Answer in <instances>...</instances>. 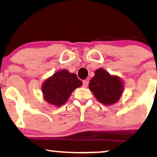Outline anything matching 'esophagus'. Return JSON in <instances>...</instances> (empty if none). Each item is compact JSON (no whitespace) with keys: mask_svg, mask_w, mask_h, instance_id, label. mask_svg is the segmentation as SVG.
Masks as SVG:
<instances>
[{"mask_svg":"<svg viewBox=\"0 0 157 157\" xmlns=\"http://www.w3.org/2000/svg\"><path fill=\"white\" fill-rule=\"evenodd\" d=\"M88 86V81L87 80H84L83 81V87H87Z\"/></svg>","mask_w":157,"mask_h":157,"instance_id":"obj_1","label":"esophagus"}]
</instances>
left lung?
I'll return each instance as SVG.
<instances>
[{"mask_svg":"<svg viewBox=\"0 0 157 157\" xmlns=\"http://www.w3.org/2000/svg\"><path fill=\"white\" fill-rule=\"evenodd\" d=\"M89 88L97 99L105 105L117 103L124 90V84L117 75H111L99 68L89 83Z\"/></svg>","mask_w":157,"mask_h":157,"instance_id":"1","label":"left lung"}]
</instances>
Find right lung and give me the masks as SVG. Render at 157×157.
<instances>
[{
    "instance_id": "add662e5",
    "label": "right lung",
    "mask_w": 157,
    "mask_h": 157,
    "mask_svg": "<svg viewBox=\"0 0 157 157\" xmlns=\"http://www.w3.org/2000/svg\"><path fill=\"white\" fill-rule=\"evenodd\" d=\"M82 85L76 74L61 70L46 79L41 86L44 99L51 105L61 106L70 98L75 88Z\"/></svg>"
}]
</instances>
